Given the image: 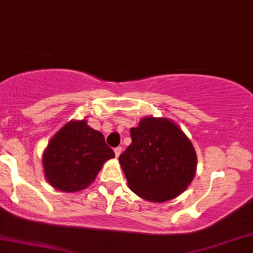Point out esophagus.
Instances as JSON below:
<instances>
[{
  "label": "esophagus",
  "mask_w": 253,
  "mask_h": 253,
  "mask_svg": "<svg viewBox=\"0 0 253 253\" xmlns=\"http://www.w3.org/2000/svg\"><path fill=\"white\" fill-rule=\"evenodd\" d=\"M121 151H123L121 147H117V149H114V153H115V157H117V158L121 155Z\"/></svg>",
  "instance_id": "esophagus-1"
}]
</instances>
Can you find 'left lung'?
Masks as SVG:
<instances>
[{
	"label": "left lung",
	"mask_w": 253,
	"mask_h": 253,
	"mask_svg": "<svg viewBox=\"0 0 253 253\" xmlns=\"http://www.w3.org/2000/svg\"><path fill=\"white\" fill-rule=\"evenodd\" d=\"M132 144L119 157L129 189L150 202L181 195L196 173L197 157L190 139L175 121L146 117L130 128Z\"/></svg>",
	"instance_id": "8db88e82"
}]
</instances>
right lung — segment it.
<instances>
[{
  "mask_svg": "<svg viewBox=\"0 0 253 253\" xmlns=\"http://www.w3.org/2000/svg\"><path fill=\"white\" fill-rule=\"evenodd\" d=\"M115 155L101 132L83 120L66 123L42 152V168L51 187L65 193L88 188L103 164Z\"/></svg>",
  "mask_w": 253,
  "mask_h": 253,
  "instance_id": "obj_1",
  "label": "right lung"
}]
</instances>
